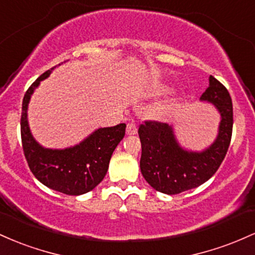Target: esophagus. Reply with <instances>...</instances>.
Instances as JSON below:
<instances>
[{"instance_id":"34e87169","label":"esophagus","mask_w":255,"mask_h":255,"mask_svg":"<svg viewBox=\"0 0 255 255\" xmlns=\"http://www.w3.org/2000/svg\"><path fill=\"white\" fill-rule=\"evenodd\" d=\"M137 132V127L136 124L133 122L128 123V127H127V133L128 135H135V133Z\"/></svg>"}]
</instances>
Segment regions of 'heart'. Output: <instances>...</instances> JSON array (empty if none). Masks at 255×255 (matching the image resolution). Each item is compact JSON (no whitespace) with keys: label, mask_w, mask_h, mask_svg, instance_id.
Returning a JSON list of instances; mask_svg holds the SVG:
<instances>
[{"label":"heart","mask_w":255,"mask_h":255,"mask_svg":"<svg viewBox=\"0 0 255 255\" xmlns=\"http://www.w3.org/2000/svg\"><path fill=\"white\" fill-rule=\"evenodd\" d=\"M166 88L165 87H159L155 89V93L156 94H161L162 91H165ZM173 107V102L172 101H162L160 102L155 106V108H154V112H155L158 116H162V114H166L167 112H170L171 108Z\"/></svg>","instance_id":"heart-1"}]
</instances>
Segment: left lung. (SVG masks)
<instances>
[{
  "mask_svg": "<svg viewBox=\"0 0 255 255\" xmlns=\"http://www.w3.org/2000/svg\"><path fill=\"white\" fill-rule=\"evenodd\" d=\"M220 114L218 135L201 151L187 150L179 144L173 128L166 123L145 122L138 128L142 144L139 161L145 181L156 191L174 195L207 182L225 158L233 133V101L227 88L212 76L200 97Z\"/></svg>",
  "mask_w": 255,
  "mask_h": 255,
  "instance_id": "8db88e82",
  "label": "left lung"
}]
</instances>
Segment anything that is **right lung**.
Here are the masks:
<instances>
[{
    "instance_id": "add662e5",
    "label": "right lung",
    "mask_w": 255,
    "mask_h": 255,
    "mask_svg": "<svg viewBox=\"0 0 255 255\" xmlns=\"http://www.w3.org/2000/svg\"><path fill=\"white\" fill-rule=\"evenodd\" d=\"M56 67V66H55ZM55 67L36 79L22 100L21 143L31 172L42 184L66 195H82L93 190L107 173L111 156L125 136V124L100 128L73 147L44 148L33 138L27 122L31 95Z\"/></svg>"
}]
</instances>
